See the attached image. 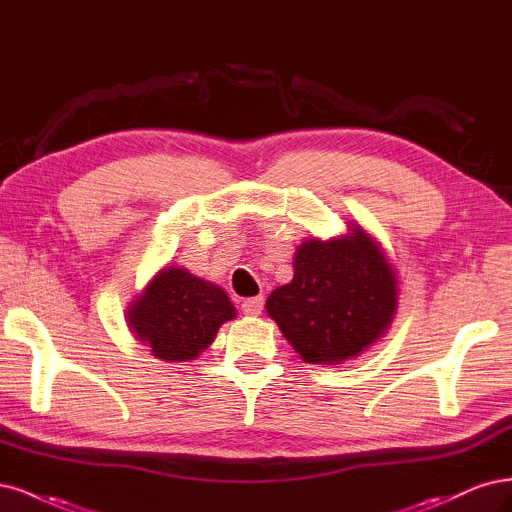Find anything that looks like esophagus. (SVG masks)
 <instances>
[{
	"label": "esophagus",
	"mask_w": 512,
	"mask_h": 512,
	"mask_svg": "<svg viewBox=\"0 0 512 512\" xmlns=\"http://www.w3.org/2000/svg\"><path fill=\"white\" fill-rule=\"evenodd\" d=\"M261 310H263V298H261V295H257V298H249V300L242 302V312H244V315L257 317V315H261Z\"/></svg>",
	"instance_id": "esophagus-1"
}]
</instances>
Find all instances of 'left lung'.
Here are the masks:
<instances>
[{"label":"left lung","mask_w":512,"mask_h":512,"mask_svg":"<svg viewBox=\"0 0 512 512\" xmlns=\"http://www.w3.org/2000/svg\"><path fill=\"white\" fill-rule=\"evenodd\" d=\"M293 270L291 283L274 289L266 308L308 364H340L389 329L398 306L395 272L364 229L304 242Z\"/></svg>","instance_id":"8db88e82"}]
</instances>
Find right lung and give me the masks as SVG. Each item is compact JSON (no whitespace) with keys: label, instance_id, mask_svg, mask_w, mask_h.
Segmentation results:
<instances>
[{"label":"right lung","instance_id":"1","mask_svg":"<svg viewBox=\"0 0 512 512\" xmlns=\"http://www.w3.org/2000/svg\"><path fill=\"white\" fill-rule=\"evenodd\" d=\"M234 317L236 308L221 287L183 268L161 270L127 310L131 332L166 361L197 357Z\"/></svg>","mask_w":512,"mask_h":512}]
</instances>
